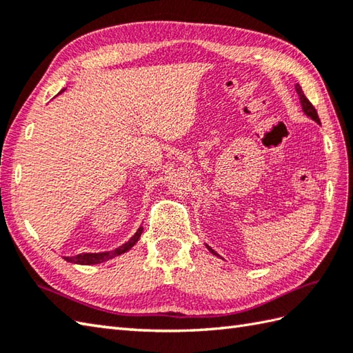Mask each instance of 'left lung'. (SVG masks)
<instances>
[{
    "label": "left lung",
    "mask_w": 353,
    "mask_h": 353,
    "mask_svg": "<svg viewBox=\"0 0 353 353\" xmlns=\"http://www.w3.org/2000/svg\"><path fill=\"white\" fill-rule=\"evenodd\" d=\"M296 91H297V94H299V99H301V104H302V109H303L305 114L308 115L311 119H314V121L320 124V118H319V115H317V110H316V108L312 106L311 101L305 97L301 85H296ZM206 247H208L209 252H211L212 254H216V252H214V250L211 249V247H209V245H206ZM216 256H220V254H216Z\"/></svg>",
    "instance_id": "8db88e82"
}]
</instances>
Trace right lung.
<instances>
[{"label": "right lung", "instance_id": "right-lung-1", "mask_svg": "<svg viewBox=\"0 0 353 353\" xmlns=\"http://www.w3.org/2000/svg\"><path fill=\"white\" fill-rule=\"evenodd\" d=\"M61 92H63V91H61ZM61 92H59V94H61ZM141 234H142V228H139V229L137 230V234H134L125 244L119 245L118 249L112 250V252H103V253H81V254H77V256H65V261L72 262V264H81V265L101 264V262H104V261H109V259H112V258L118 256V254L129 252V250L132 249V247L138 243V239L141 238Z\"/></svg>", "mask_w": 353, "mask_h": 353}]
</instances>
